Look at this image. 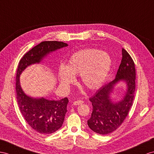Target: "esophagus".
I'll use <instances>...</instances> for the list:
<instances>
[{"label":"esophagus","instance_id":"esophagus-1","mask_svg":"<svg viewBox=\"0 0 154 154\" xmlns=\"http://www.w3.org/2000/svg\"><path fill=\"white\" fill-rule=\"evenodd\" d=\"M83 103H84L83 101H82V100H78V101H74L73 104L74 105H79L82 104Z\"/></svg>","mask_w":154,"mask_h":154}]
</instances>
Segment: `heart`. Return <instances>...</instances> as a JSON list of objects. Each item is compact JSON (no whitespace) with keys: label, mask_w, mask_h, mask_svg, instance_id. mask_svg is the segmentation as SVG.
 I'll return each instance as SVG.
<instances>
[{"label":"heart","mask_w":154,"mask_h":154,"mask_svg":"<svg viewBox=\"0 0 154 154\" xmlns=\"http://www.w3.org/2000/svg\"><path fill=\"white\" fill-rule=\"evenodd\" d=\"M111 65V58L107 53L93 49L81 50L70 57L66 66L59 67V81L67 87L75 82L74 75H81L82 85L87 89L96 90L103 84Z\"/></svg>","instance_id":"obj_1"}]
</instances>
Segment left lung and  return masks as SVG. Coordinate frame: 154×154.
Wrapping results in <instances>:
<instances>
[{
    "label": "left lung",
    "instance_id": "obj_1",
    "mask_svg": "<svg viewBox=\"0 0 154 154\" xmlns=\"http://www.w3.org/2000/svg\"><path fill=\"white\" fill-rule=\"evenodd\" d=\"M122 59L115 79L101 87L89 100L93 107L91 117L87 121L88 127L100 135L115 131L122 124L133 105L135 90V68L132 58L124 48ZM120 81L125 82L127 89L120 101L110 99L114 86Z\"/></svg>",
    "mask_w": 154,
    "mask_h": 154
}]
</instances>
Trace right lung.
Listing matches in <instances>:
<instances>
[{"mask_svg":"<svg viewBox=\"0 0 154 154\" xmlns=\"http://www.w3.org/2000/svg\"><path fill=\"white\" fill-rule=\"evenodd\" d=\"M68 45L62 42L45 41L34 47L19 61L16 73V96L19 109L25 120L34 131L47 135L60 129L67 112L68 99L49 100L27 96L20 85L21 74L27 67L39 64L47 54Z\"/></svg>","mask_w":154,"mask_h":154,"instance_id":"1","label":"right lung"}]
</instances>
